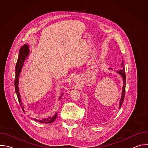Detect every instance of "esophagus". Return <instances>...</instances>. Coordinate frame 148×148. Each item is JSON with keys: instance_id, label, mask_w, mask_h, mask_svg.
<instances>
[{"instance_id": "esophagus-1", "label": "esophagus", "mask_w": 148, "mask_h": 148, "mask_svg": "<svg viewBox=\"0 0 148 148\" xmlns=\"http://www.w3.org/2000/svg\"><path fill=\"white\" fill-rule=\"evenodd\" d=\"M79 79V77H77V76H75V77H74V80H75V82L78 81Z\"/></svg>"}]
</instances>
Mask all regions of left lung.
Wrapping results in <instances>:
<instances>
[{
	"label": "left lung",
	"instance_id": "left-lung-1",
	"mask_svg": "<svg viewBox=\"0 0 148 148\" xmlns=\"http://www.w3.org/2000/svg\"><path fill=\"white\" fill-rule=\"evenodd\" d=\"M118 73L122 75V77L123 78V88H122V96L119 102V108H121V105L123 103L124 98H125V86H126V75H125V68H124V65H123V61L122 62V64H121V69L119 70V71H118Z\"/></svg>",
	"mask_w": 148,
	"mask_h": 148
}]
</instances>
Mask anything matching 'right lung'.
Instances as JSON below:
<instances>
[{
	"mask_svg": "<svg viewBox=\"0 0 148 148\" xmlns=\"http://www.w3.org/2000/svg\"><path fill=\"white\" fill-rule=\"evenodd\" d=\"M29 53V46L26 45H24L22 47L20 48L19 50V54H18V59L16 62V77L14 79V87H15V91L16 95L17 96L18 101L19 102V103L20 105L21 108H22V110L24 112H27L29 113L28 109L26 106V99L25 98L21 95L18 87V76L20 73L21 70H22V68L24 64V61L28 56ZM62 94L60 96V98L62 97ZM57 116V112L56 113H53L51 114H49L45 116H33V117L34 118V120L36 121H38L40 123H50L53 122L55 119H56Z\"/></svg>",
	"mask_w": 148,
	"mask_h": 148,
	"instance_id": "obj_1",
	"label": "right lung"
}]
</instances>
